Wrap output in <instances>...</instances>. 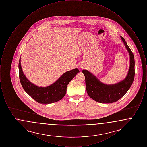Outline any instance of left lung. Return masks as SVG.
Returning a JSON list of instances; mask_svg holds the SVG:
<instances>
[{
  "instance_id": "1",
  "label": "left lung",
  "mask_w": 147,
  "mask_h": 147,
  "mask_svg": "<svg viewBox=\"0 0 147 147\" xmlns=\"http://www.w3.org/2000/svg\"><path fill=\"white\" fill-rule=\"evenodd\" d=\"M121 38L129 53L130 58L129 70L123 80L116 84H104L89 71L83 70L87 93L92 100L98 102L109 104L118 101L126 94L133 83L134 78V56L125 40L122 36Z\"/></svg>"
}]
</instances>
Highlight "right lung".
<instances>
[{
	"instance_id": "right-lung-1",
	"label": "right lung",
	"mask_w": 147,
	"mask_h": 147,
	"mask_svg": "<svg viewBox=\"0 0 147 147\" xmlns=\"http://www.w3.org/2000/svg\"><path fill=\"white\" fill-rule=\"evenodd\" d=\"M19 71L20 81L24 90L37 102L45 104L54 103L62 99L66 94L68 84L79 73L78 68L68 71L53 84L41 87L31 83L25 76L21 68V58L19 59Z\"/></svg>"
}]
</instances>
